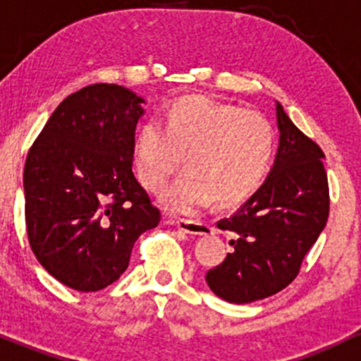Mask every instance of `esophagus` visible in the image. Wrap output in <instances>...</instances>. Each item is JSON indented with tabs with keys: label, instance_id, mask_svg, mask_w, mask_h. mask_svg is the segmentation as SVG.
I'll return each instance as SVG.
<instances>
[{
	"label": "esophagus",
	"instance_id": "34e87169",
	"mask_svg": "<svg viewBox=\"0 0 361 361\" xmlns=\"http://www.w3.org/2000/svg\"><path fill=\"white\" fill-rule=\"evenodd\" d=\"M176 225L177 228L189 235H212L214 232L212 225L202 224V221L197 220H184V218H182V220L177 221Z\"/></svg>",
	"mask_w": 361,
	"mask_h": 361
}]
</instances>
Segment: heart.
Listing matches in <instances>:
<instances>
[{"mask_svg":"<svg viewBox=\"0 0 361 361\" xmlns=\"http://www.w3.org/2000/svg\"><path fill=\"white\" fill-rule=\"evenodd\" d=\"M273 126L261 112L240 111L206 97L176 100L165 128L148 121L135 141L137 177L159 191L182 167L189 172L160 194L173 213H196L213 202L232 206L250 196L269 167Z\"/></svg>","mask_w":361,"mask_h":361,"instance_id":"obj_1","label":"heart"}]
</instances>
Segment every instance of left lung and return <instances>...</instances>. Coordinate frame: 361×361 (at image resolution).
I'll return each mask as SVG.
<instances>
[{
  "instance_id": "obj_1",
  "label": "left lung",
  "mask_w": 361,
  "mask_h": 361,
  "mask_svg": "<svg viewBox=\"0 0 361 361\" xmlns=\"http://www.w3.org/2000/svg\"><path fill=\"white\" fill-rule=\"evenodd\" d=\"M279 147L269 176L218 228L233 232V252L206 274L230 303L268 298L290 285L329 216L324 152L276 102Z\"/></svg>"
}]
</instances>
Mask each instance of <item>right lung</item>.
<instances>
[{"instance_id":"add662e5","label":"right lung","mask_w":361,"mask_h":361,"mask_svg":"<svg viewBox=\"0 0 361 361\" xmlns=\"http://www.w3.org/2000/svg\"><path fill=\"white\" fill-rule=\"evenodd\" d=\"M141 104L121 85H88L58 105L28 149V242L44 269L73 290L119 279L137 237L160 221L133 173Z\"/></svg>"}]
</instances>
